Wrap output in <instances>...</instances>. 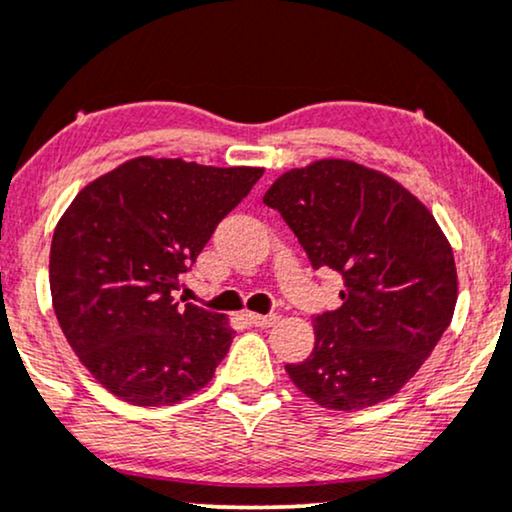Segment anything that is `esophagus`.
I'll list each match as a JSON object with an SVG mask.
<instances>
[{"mask_svg": "<svg viewBox=\"0 0 512 512\" xmlns=\"http://www.w3.org/2000/svg\"><path fill=\"white\" fill-rule=\"evenodd\" d=\"M250 323H255L257 328H271L278 321L276 314H248Z\"/></svg>", "mask_w": 512, "mask_h": 512, "instance_id": "1", "label": "esophagus"}]
</instances>
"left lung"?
<instances>
[{
  "mask_svg": "<svg viewBox=\"0 0 512 512\" xmlns=\"http://www.w3.org/2000/svg\"><path fill=\"white\" fill-rule=\"evenodd\" d=\"M314 269L345 281L335 312L314 316V349L286 371L323 409L357 411L397 394L449 328L454 250L420 200L352 160H316L264 193Z\"/></svg>",
  "mask_w": 512,
  "mask_h": 512,
  "instance_id": "obj_1",
  "label": "left lung"
}]
</instances>
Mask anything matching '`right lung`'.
<instances>
[{
	"instance_id": "right-lung-1",
	"label": "right lung",
	"mask_w": 512,
	"mask_h": 512,
	"mask_svg": "<svg viewBox=\"0 0 512 512\" xmlns=\"http://www.w3.org/2000/svg\"><path fill=\"white\" fill-rule=\"evenodd\" d=\"M262 174L141 155L84 186L58 219L49 255L58 326L115 397L177 404L212 380L236 331L172 293Z\"/></svg>"
}]
</instances>
